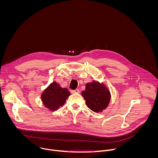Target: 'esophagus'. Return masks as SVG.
<instances>
[{
  "instance_id": "1",
  "label": "esophagus",
  "mask_w": 158,
  "mask_h": 158,
  "mask_svg": "<svg viewBox=\"0 0 158 158\" xmlns=\"http://www.w3.org/2000/svg\"><path fill=\"white\" fill-rule=\"evenodd\" d=\"M71 93L72 94H74V93H79V89H76V90H71Z\"/></svg>"
}]
</instances>
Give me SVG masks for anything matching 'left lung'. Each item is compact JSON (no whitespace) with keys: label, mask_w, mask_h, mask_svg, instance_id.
<instances>
[{"label":"left lung","mask_w":158,"mask_h":158,"mask_svg":"<svg viewBox=\"0 0 158 158\" xmlns=\"http://www.w3.org/2000/svg\"><path fill=\"white\" fill-rule=\"evenodd\" d=\"M82 95L87 106L95 112H101L106 109L110 100V93L107 87L96 81L86 84Z\"/></svg>","instance_id":"1"}]
</instances>
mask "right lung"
<instances>
[{
  "instance_id": "obj_1",
  "label": "right lung",
  "mask_w": 158,
  "mask_h": 158,
  "mask_svg": "<svg viewBox=\"0 0 158 158\" xmlns=\"http://www.w3.org/2000/svg\"><path fill=\"white\" fill-rule=\"evenodd\" d=\"M70 95L67 88H62L59 84L53 82L42 92L40 97L44 106L54 111L65 104Z\"/></svg>"
}]
</instances>
